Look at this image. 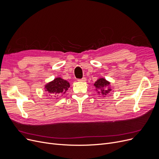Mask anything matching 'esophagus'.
<instances>
[{"mask_svg": "<svg viewBox=\"0 0 159 159\" xmlns=\"http://www.w3.org/2000/svg\"><path fill=\"white\" fill-rule=\"evenodd\" d=\"M86 80V77H83L82 79H78V81L79 82H85Z\"/></svg>", "mask_w": 159, "mask_h": 159, "instance_id": "obj_1", "label": "esophagus"}]
</instances>
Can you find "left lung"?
I'll return each instance as SVG.
<instances>
[{"label":"left lung","instance_id":"1","mask_svg":"<svg viewBox=\"0 0 159 159\" xmlns=\"http://www.w3.org/2000/svg\"><path fill=\"white\" fill-rule=\"evenodd\" d=\"M95 88V90L97 91L98 94H101V95L105 97L107 94L110 93L111 91L110 88V82L106 80L104 78L98 79L93 84Z\"/></svg>","mask_w":159,"mask_h":159}]
</instances>
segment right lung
<instances>
[{
    "instance_id": "right-lung-1",
    "label": "right lung",
    "mask_w": 159,
    "mask_h": 159,
    "mask_svg": "<svg viewBox=\"0 0 159 159\" xmlns=\"http://www.w3.org/2000/svg\"><path fill=\"white\" fill-rule=\"evenodd\" d=\"M46 91L49 94V95L54 97H60L68 91L70 87V84L68 81L64 80L61 77L55 78L53 80L49 82L44 86Z\"/></svg>"
}]
</instances>
